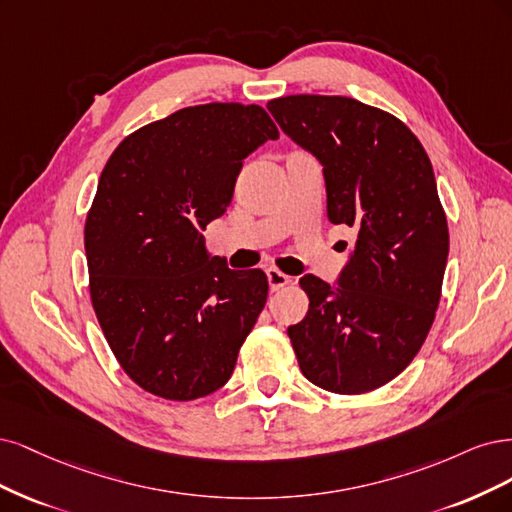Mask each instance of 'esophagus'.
Instances as JSON below:
<instances>
[{"label":"esophagus","mask_w":512,"mask_h":512,"mask_svg":"<svg viewBox=\"0 0 512 512\" xmlns=\"http://www.w3.org/2000/svg\"><path fill=\"white\" fill-rule=\"evenodd\" d=\"M266 276H268V283H270V291H278V289H283L285 285L291 283V278H289L287 274L278 272V270H274V268L266 270Z\"/></svg>","instance_id":"1"}]
</instances>
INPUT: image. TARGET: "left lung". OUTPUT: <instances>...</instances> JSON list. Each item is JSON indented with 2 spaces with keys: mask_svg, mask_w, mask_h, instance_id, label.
<instances>
[{
  "mask_svg": "<svg viewBox=\"0 0 512 512\" xmlns=\"http://www.w3.org/2000/svg\"><path fill=\"white\" fill-rule=\"evenodd\" d=\"M268 110L321 163L329 223L357 232L334 285L300 278L308 312L287 329L300 370L332 393L383 387L425 342L447 268L430 157L402 121L351 97L289 95Z\"/></svg>",
  "mask_w": 512,
  "mask_h": 512,
  "instance_id": "left-lung-1",
  "label": "left lung"
}]
</instances>
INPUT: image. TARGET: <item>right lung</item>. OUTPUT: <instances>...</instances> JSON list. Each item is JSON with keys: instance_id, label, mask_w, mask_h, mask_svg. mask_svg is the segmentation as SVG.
Here are the masks:
<instances>
[{"instance_id": "right-lung-1", "label": "right lung", "mask_w": 512, "mask_h": 512, "mask_svg": "<svg viewBox=\"0 0 512 512\" xmlns=\"http://www.w3.org/2000/svg\"><path fill=\"white\" fill-rule=\"evenodd\" d=\"M276 138L259 106L204 104L134 131L108 159L85 225L91 302L144 391L189 402L232 376L268 278L227 268L202 229L232 204L244 159Z\"/></svg>"}]
</instances>
